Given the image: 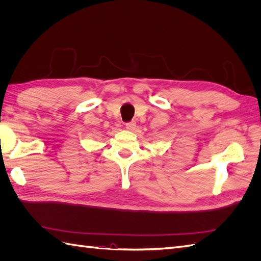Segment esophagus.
I'll list each match as a JSON object with an SVG mask.
<instances>
[{
  "mask_svg": "<svg viewBox=\"0 0 261 261\" xmlns=\"http://www.w3.org/2000/svg\"><path fill=\"white\" fill-rule=\"evenodd\" d=\"M126 129H128V130H134L135 129V127H136V123L134 122V121H132V122H128V123H126Z\"/></svg>",
  "mask_w": 261,
  "mask_h": 261,
  "instance_id": "34e87169",
  "label": "esophagus"
}]
</instances>
